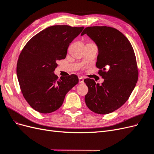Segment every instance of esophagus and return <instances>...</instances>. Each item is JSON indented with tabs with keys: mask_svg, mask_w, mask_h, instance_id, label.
<instances>
[{
	"mask_svg": "<svg viewBox=\"0 0 154 154\" xmlns=\"http://www.w3.org/2000/svg\"><path fill=\"white\" fill-rule=\"evenodd\" d=\"M79 83H84V81H83V78H82V77L79 78Z\"/></svg>",
	"mask_w": 154,
	"mask_h": 154,
	"instance_id": "1",
	"label": "esophagus"
}]
</instances>
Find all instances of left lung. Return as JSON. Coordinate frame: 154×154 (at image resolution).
<instances>
[{
	"label": "left lung",
	"instance_id": "1",
	"mask_svg": "<svg viewBox=\"0 0 154 154\" xmlns=\"http://www.w3.org/2000/svg\"><path fill=\"white\" fill-rule=\"evenodd\" d=\"M85 34L98 48L96 66L104 79L101 85L92 79H85L88 88L85 103L95 113L109 114L128 100L136 87L138 80L136 56L128 38L113 27H87L81 35Z\"/></svg>",
	"mask_w": 154,
	"mask_h": 154
}]
</instances>
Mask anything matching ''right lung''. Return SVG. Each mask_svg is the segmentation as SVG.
<instances>
[{
    "label": "right lung",
    "instance_id": "1",
    "mask_svg": "<svg viewBox=\"0 0 154 154\" xmlns=\"http://www.w3.org/2000/svg\"><path fill=\"white\" fill-rule=\"evenodd\" d=\"M83 28L50 26L35 35L22 49L17 66L18 80L24 98L38 112L58 109L67 93L78 83L75 74L58 78L54 72L58 60L66 58L69 44Z\"/></svg>",
    "mask_w": 154,
    "mask_h": 154
}]
</instances>
